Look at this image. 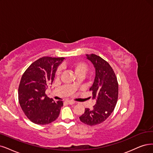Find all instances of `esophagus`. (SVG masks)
Segmentation results:
<instances>
[{
    "label": "esophagus",
    "mask_w": 153,
    "mask_h": 153,
    "mask_svg": "<svg viewBox=\"0 0 153 153\" xmlns=\"http://www.w3.org/2000/svg\"><path fill=\"white\" fill-rule=\"evenodd\" d=\"M65 101H66V103H67L68 104H69V105H73V104L76 103L75 101H72V100H66Z\"/></svg>",
    "instance_id": "1"
}]
</instances>
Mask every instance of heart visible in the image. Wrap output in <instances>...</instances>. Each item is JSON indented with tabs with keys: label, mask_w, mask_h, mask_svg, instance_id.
Listing matches in <instances>:
<instances>
[{
	"label": "heart",
	"mask_w": 153,
	"mask_h": 153,
	"mask_svg": "<svg viewBox=\"0 0 153 153\" xmlns=\"http://www.w3.org/2000/svg\"><path fill=\"white\" fill-rule=\"evenodd\" d=\"M71 67L74 71L76 75L84 77L88 71V65L82 61H76L71 65ZM61 72V68L59 67L56 71V75L59 76Z\"/></svg>",
	"instance_id": "heart-1"
}]
</instances>
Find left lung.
<instances>
[{"label":"left lung","mask_w":153,"mask_h":153,"mask_svg":"<svg viewBox=\"0 0 153 153\" xmlns=\"http://www.w3.org/2000/svg\"><path fill=\"white\" fill-rule=\"evenodd\" d=\"M95 69V77L89 90L93 92L96 104L92 109L86 108L79 117L88 126H96L109 117L116 106L118 96V84L115 74L110 64L100 56L86 54Z\"/></svg>","instance_id":"obj_1"}]
</instances>
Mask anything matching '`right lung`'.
<instances>
[{
  "label": "right lung",
  "mask_w": 153,
  "mask_h": 153,
  "mask_svg": "<svg viewBox=\"0 0 153 153\" xmlns=\"http://www.w3.org/2000/svg\"><path fill=\"white\" fill-rule=\"evenodd\" d=\"M65 58L43 56L34 62L22 75L18 98L26 116L38 125H46L58 118L63 101L55 102L45 91L52 84L58 67Z\"/></svg>",
  "instance_id": "obj_1"
}]
</instances>
